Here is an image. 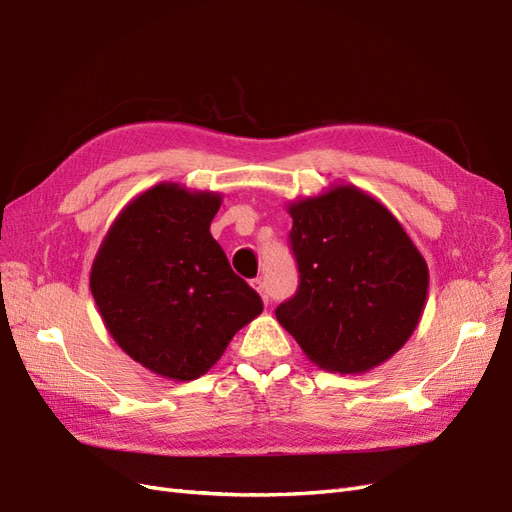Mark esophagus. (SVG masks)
Instances as JSON below:
<instances>
[{
    "label": "esophagus",
    "mask_w": 512,
    "mask_h": 512,
    "mask_svg": "<svg viewBox=\"0 0 512 512\" xmlns=\"http://www.w3.org/2000/svg\"><path fill=\"white\" fill-rule=\"evenodd\" d=\"M252 288L256 290L258 295H260L262 303H265V306H267V303H269V293H267V286H265V282H262V280H254V282H252Z\"/></svg>",
    "instance_id": "esophagus-1"
}]
</instances>
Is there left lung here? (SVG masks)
<instances>
[{"instance_id": "1", "label": "left lung", "mask_w": 512, "mask_h": 512, "mask_svg": "<svg viewBox=\"0 0 512 512\" xmlns=\"http://www.w3.org/2000/svg\"><path fill=\"white\" fill-rule=\"evenodd\" d=\"M297 295L275 319L312 364L362 375L405 347L428 295V265L392 211L351 183L286 204Z\"/></svg>"}]
</instances>
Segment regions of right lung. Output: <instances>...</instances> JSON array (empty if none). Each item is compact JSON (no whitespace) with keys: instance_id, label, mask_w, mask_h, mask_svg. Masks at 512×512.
I'll use <instances>...</instances> for the list:
<instances>
[{"instance_id":"right-lung-1","label":"right lung","mask_w":512,"mask_h":512,"mask_svg":"<svg viewBox=\"0 0 512 512\" xmlns=\"http://www.w3.org/2000/svg\"><path fill=\"white\" fill-rule=\"evenodd\" d=\"M219 191L157 183L124 206L90 269V290L109 336L133 362L172 381H193L262 312L211 222Z\"/></svg>"}]
</instances>
